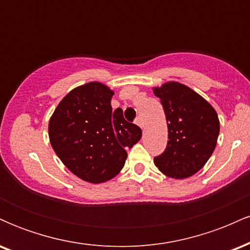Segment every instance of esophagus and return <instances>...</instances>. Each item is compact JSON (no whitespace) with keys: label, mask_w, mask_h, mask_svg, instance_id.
Returning <instances> with one entry per match:
<instances>
[{"label":"esophagus","mask_w":250,"mask_h":250,"mask_svg":"<svg viewBox=\"0 0 250 250\" xmlns=\"http://www.w3.org/2000/svg\"><path fill=\"white\" fill-rule=\"evenodd\" d=\"M135 123H136V125H139V127L141 129L145 128V125H143V121H142L141 117H136V120H135Z\"/></svg>","instance_id":"obj_1"}]
</instances>
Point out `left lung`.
Segmentation results:
<instances>
[{
    "mask_svg": "<svg viewBox=\"0 0 250 250\" xmlns=\"http://www.w3.org/2000/svg\"><path fill=\"white\" fill-rule=\"evenodd\" d=\"M168 125L167 148L154 163L173 179H187L207 163L216 147L220 121L216 111L196 91L179 82L154 88Z\"/></svg>",
    "mask_w": 250,
    "mask_h": 250,
    "instance_id": "8db88e82",
    "label": "left lung"
}]
</instances>
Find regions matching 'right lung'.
I'll return each mask as SVG.
<instances>
[{
	"label": "right lung",
	"mask_w": 250,
	"mask_h": 250,
	"mask_svg": "<svg viewBox=\"0 0 250 250\" xmlns=\"http://www.w3.org/2000/svg\"><path fill=\"white\" fill-rule=\"evenodd\" d=\"M114 91L100 82L76 87L59 103L49 120V140L73 174L90 183L116 176L127 160L125 149L140 141L142 131L113 110Z\"/></svg>",
	"instance_id": "obj_1"
}]
</instances>
